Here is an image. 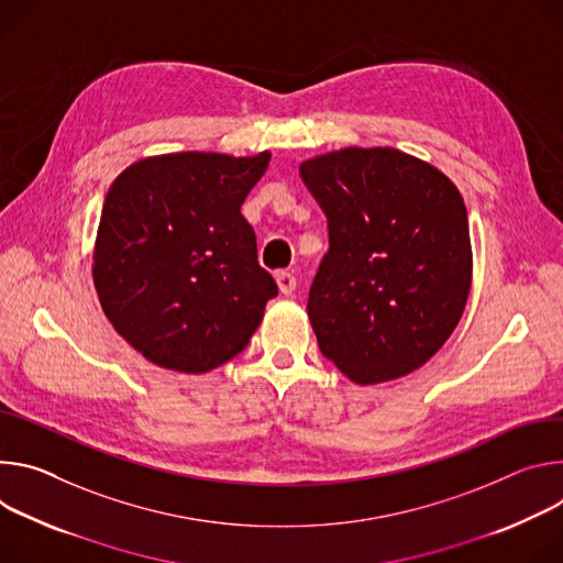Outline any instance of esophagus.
Masks as SVG:
<instances>
[{
    "label": "esophagus",
    "mask_w": 563,
    "mask_h": 563,
    "mask_svg": "<svg viewBox=\"0 0 563 563\" xmlns=\"http://www.w3.org/2000/svg\"><path fill=\"white\" fill-rule=\"evenodd\" d=\"M277 286H279V290H282L284 295H290V292L295 290V286H297V279H295L292 273L282 271V273H277Z\"/></svg>",
    "instance_id": "obj_1"
}]
</instances>
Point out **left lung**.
<instances>
[{
  "label": "left lung",
  "mask_w": 563,
  "mask_h": 563,
  "mask_svg": "<svg viewBox=\"0 0 563 563\" xmlns=\"http://www.w3.org/2000/svg\"><path fill=\"white\" fill-rule=\"evenodd\" d=\"M329 223L308 292L318 344L357 385L407 376L456 329L472 245L456 185L391 147H349L299 165Z\"/></svg>",
  "instance_id": "1"
}]
</instances>
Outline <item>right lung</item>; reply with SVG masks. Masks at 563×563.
<instances>
[{"mask_svg":"<svg viewBox=\"0 0 563 563\" xmlns=\"http://www.w3.org/2000/svg\"><path fill=\"white\" fill-rule=\"evenodd\" d=\"M271 154L183 152L124 169L109 187L93 284L113 329L150 362L206 373L239 355L277 284L241 206Z\"/></svg>","mask_w":563,"mask_h":563,"instance_id":"add662e5","label":"right lung"}]
</instances>
